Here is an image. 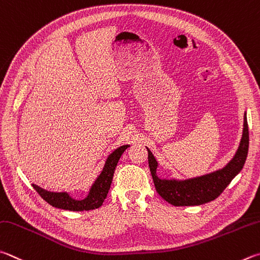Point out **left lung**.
<instances>
[{
	"mask_svg": "<svg viewBox=\"0 0 260 260\" xmlns=\"http://www.w3.org/2000/svg\"><path fill=\"white\" fill-rule=\"evenodd\" d=\"M249 149V129L247 115L243 117V132L240 145L232 160L225 167L206 175L188 179H166L157 175L158 162L152 152L148 150L151 175L155 190L162 199L173 206H199L215 200L221 194L231 181L241 172Z\"/></svg>",
	"mask_w": 260,
	"mask_h": 260,
	"instance_id": "8db88e82",
	"label": "left lung"
}]
</instances>
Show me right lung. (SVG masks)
Wrapping results in <instances>:
<instances>
[{
  "label": "right lung",
  "instance_id": "obj_1",
  "mask_svg": "<svg viewBox=\"0 0 260 260\" xmlns=\"http://www.w3.org/2000/svg\"><path fill=\"white\" fill-rule=\"evenodd\" d=\"M128 144L122 145L120 148L116 149L114 152L109 154L107 158L105 166L100 175L98 176L95 182L89 188V192L87 197L83 200H76L73 199L67 192H50L48 190H44L40 186L32 184V187L35 188L36 192L43 198V199L50 204L51 206L55 207V208L70 210V211H84V210H92L98 209L101 207L103 201L107 198L108 192L110 190V185L112 182V177H114V173L118 161L124 153V151L128 148Z\"/></svg>",
  "mask_w": 260,
  "mask_h": 260
}]
</instances>
